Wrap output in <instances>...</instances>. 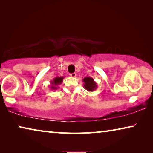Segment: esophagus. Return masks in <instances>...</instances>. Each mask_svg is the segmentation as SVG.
I'll list each match as a JSON object with an SVG mask.
<instances>
[{
    "label": "esophagus",
    "mask_w": 153,
    "mask_h": 153,
    "mask_svg": "<svg viewBox=\"0 0 153 153\" xmlns=\"http://www.w3.org/2000/svg\"><path fill=\"white\" fill-rule=\"evenodd\" d=\"M71 77H75L76 76V73H71V74H70Z\"/></svg>",
    "instance_id": "obj_1"
}]
</instances>
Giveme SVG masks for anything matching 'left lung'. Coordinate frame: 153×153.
<instances>
[{
  "label": "left lung",
  "instance_id": "1",
  "mask_svg": "<svg viewBox=\"0 0 153 153\" xmlns=\"http://www.w3.org/2000/svg\"><path fill=\"white\" fill-rule=\"evenodd\" d=\"M83 82L84 83L83 88L85 90H87L88 91L93 92L94 90L97 89V83H96L95 81H94V79L91 76H87L83 78Z\"/></svg>",
  "mask_w": 153,
  "mask_h": 153
}]
</instances>
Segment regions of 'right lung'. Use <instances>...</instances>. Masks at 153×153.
I'll return each mask as SVG.
<instances>
[{"instance_id": "1", "label": "right lung", "mask_w": 153, "mask_h": 153, "mask_svg": "<svg viewBox=\"0 0 153 153\" xmlns=\"http://www.w3.org/2000/svg\"><path fill=\"white\" fill-rule=\"evenodd\" d=\"M64 77L63 76H56L54 78L53 80L51 81V85H50V88L51 90H57L58 88V85H60L62 82Z\"/></svg>"}]
</instances>
